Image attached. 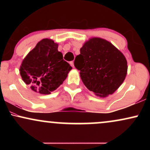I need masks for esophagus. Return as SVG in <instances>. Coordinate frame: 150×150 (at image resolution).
Returning a JSON list of instances; mask_svg holds the SVG:
<instances>
[{"label": "esophagus", "instance_id": "obj_1", "mask_svg": "<svg viewBox=\"0 0 150 150\" xmlns=\"http://www.w3.org/2000/svg\"><path fill=\"white\" fill-rule=\"evenodd\" d=\"M70 65H71L72 67H73V68H74V62L73 61H71V62H70Z\"/></svg>", "mask_w": 150, "mask_h": 150}]
</instances>
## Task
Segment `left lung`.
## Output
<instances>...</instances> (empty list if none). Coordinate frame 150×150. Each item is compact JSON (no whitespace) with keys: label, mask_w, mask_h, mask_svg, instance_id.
Segmentation results:
<instances>
[{"label":"left lung","mask_w":150,"mask_h":150,"mask_svg":"<svg viewBox=\"0 0 150 150\" xmlns=\"http://www.w3.org/2000/svg\"><path fill=\"white\" fill-rule=\"evenodd\" d=\"M75 68L85 87L95 95L106 97L118 89L127 75L125 56L111 42L92 37L80 49Z\"/></svg>","instance_id":"1"}]
</instances>
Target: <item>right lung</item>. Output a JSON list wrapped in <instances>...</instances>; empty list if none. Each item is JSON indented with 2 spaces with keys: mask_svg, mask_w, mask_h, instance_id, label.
Masks as SVG:
<instances>
[{
  "mask_svg": "<svg viewBox=\"0 0 150 150\" xmlns=\"http://www.w3.org/2000/svg\"><path fill=\"white\" fill-rule=\"evenodd\" d=\"M58 44L43 39L22 62L20 73L26 85L34 92L49 94L62 85L72 67L58 50Z\"/></svg>",
  "mask_w": 150,
  "mask_h": 150,
  "instance_id": "right-lung-1",
  "label": "right lung"
}]
</instances>
